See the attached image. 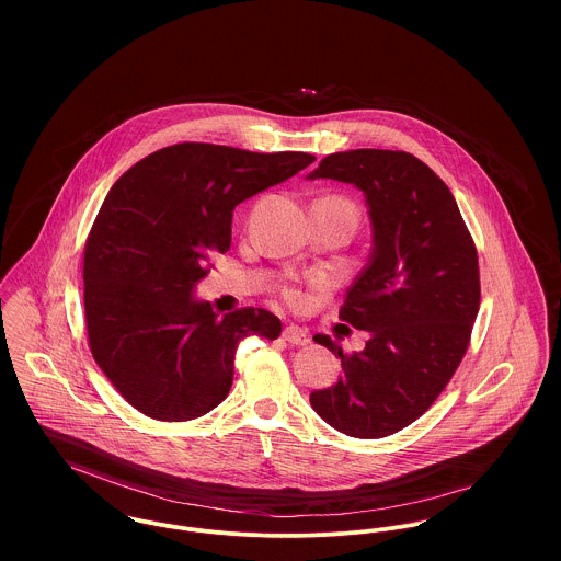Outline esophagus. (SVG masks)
<instances>
[{
    "label": "esophagus",
    "instance_id": "esophagus-1",
    "mask_svg": "<svg viewBox=\"0 0 561 561\" xmlns=\"http://www.w3.org/2000/svg\"><path fill=\"white\" fill-rule=\"evenodd\" d=\"M283 339H285L287 343H291V345H307V343H309L307 330H302L300 325H294V323L285 325V330H283Z\"/></svg>",
    "mask_w": 561,
    "mask_h": 561
}]
</instances>
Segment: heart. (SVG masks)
<instances>
[{"label": "heart", "mask_w": 561, "mask_h": 561, "mask_svg": "<svg viewBox=\"0 0 561 561\" xmlns=\"http://www.w3.org/2000/svg\"><path fill=\"white\" fill-rule=\"evenodd\" d=\"M285 300L294 307H300L305 302V294L298 289H285Z\"/></svg>", "instance_id": "b5f03b06"}]
</instances>
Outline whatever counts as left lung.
<instances>
[{
	"label": "left lung",
	"mask_w": 561,
	"mask_h": 561,
	"mask_svg": "<svg viewBox=\"0 0 561 561\" xmlns=\"http://www.w3.org/2000/svg\"><path fill=\"white\" fill-rule=\"evenodd\" d=\"M307 179L352 183L371 222L367 265L339 313L369 341L343 354L316 334L343 374L311 405L347 436L382 438L416 421L458 369L480 311L478 250L449 187L410 153H332Z\"/></svg>",
	"instance_id": "obj_1"
}]
</instances>
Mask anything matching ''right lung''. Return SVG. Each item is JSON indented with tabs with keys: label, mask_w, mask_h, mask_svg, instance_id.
I'll return each instance as SVG.
<instances>
[{
	"label": "right lung",
	"mask_w": 561,
	"mask_h": 561,
	"mask_svg": "<svg viewBox=\"0 0 561 561\" xmlns=\"http://www.w3.org/2000/svg\"><path fill=\"white\" fill-rule=\"evenodd\" d=\"M316 156L183 142L134 163L107 192L83 252L90 352L116 391L158 421H190L225 400L245 336L274 341L265 309L227 316L198 300L209 256L231 245L233 209Z\"/></svg>",
	"instance_id": "obj_1"
}]
</instances>
